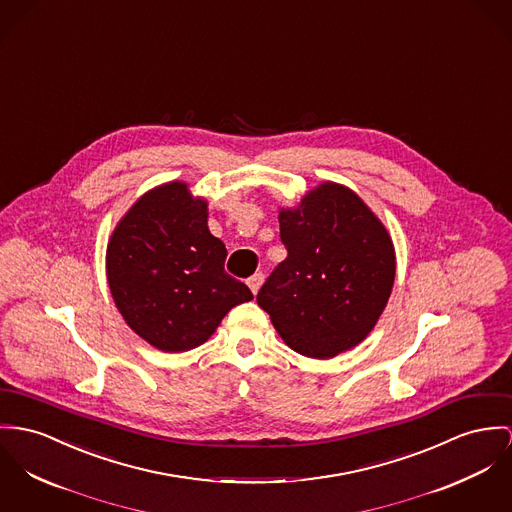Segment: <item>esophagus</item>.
I'll use <instances>...</instances> for the list:
<instances>
[{"mask_svg":"<svg viewBox=\"0 0 512 512\" xmlns=\"http://www.w3.org/2000/svg\"><path fill=\"white\" fill-rule=\"evenodd\" d=\"M263 282H265V275H263V273H255V275L247 280V284H249V288H251L253 294L259 292V288L263 286Z\"/></svg>","mask_w":512,"mask_h":512,"instance_id":"1","label":"esophagus"}]
</instances>
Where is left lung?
Listing matches in <instances>:
<instances>
[{
	"label": "left lung",
	"mask_w": 512,
	"mask_h": 512,
	"mask_svg": "<svg viewBox=\"0 0 512 512\" xmlns=\"http://www.w3.org/2000/svg\"><path fill=\"white\" fill-rule=\"evenodd\" d=\"M286 259L257 294L282 341L310 358L362 343L384 312L395 278L394 241L354 191L319 183L280 208Z\"/></svg>",
	"instance_id": "1"
}]
</instances>
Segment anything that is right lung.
I'll list each match as a JSON object with an SVG mask.
<instances>
[{"mask_svg":"<svg viewBox=\"0 0 512 512\" xmlns=\"http://www.w3.org/2000/svg\"><path fill=\"white\" fill-rule=\"evenodd\" d=\"M208 202L171 181L138 198L107 245V280L126 325L163 353L191 351L251 290L224 271Z\"/></svg>","mask_w":512,"mask_h":512,"instance_id":"add662e5","label":"right lung"}]
</instances>
